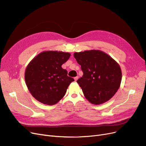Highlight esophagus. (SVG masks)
I'll list each match as a JSON object with an SVG mask.
<instances>
[{"label":"esophagus","mask_w":146,"mask_h":146,"mask_svg":"<svg viewBox=\"0 0 146 146\" xmlns=\"http://www.w3.org/2000/svg\"><path fill=\"white\" fill-rule=\"evenodd\" d=\"M78 79H79V77H78V76H76V77H75V78H74V80H75L76 81Z\"/></svg>","instance_id":"1"}]
</instances>
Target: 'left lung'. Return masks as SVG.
<instances>
[{
    "instance_id": "left-lung-1",
    "label": "left lung",
    "mask_w": 146,
    "mask_h": 146,
    "mask_svg": "<svg viewBox=\"0 0 146 146\" xmlns=\"http://www.w3.org/2000/svg\"><path fill=\"white\" fill-rule=\"evenodd\" d=\"M83 73L77 82L88 100L94 105L106 102L115 94L122 79L119 65L100 50L74 52Z\"/></svg>"
}]
</instances>
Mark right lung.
Wrapping results in <instances>:
<instances>
[{
  "label": "right lung",
  "mask_w": 146,
  "mask_h": 146,
  "mask_svg": "<svg viewBox=\"0 0 146 146\" xmlns=\"http://www.w3.org/2000/svg\"><path fill=\"white\" fill-rule=\"evenodd\" d=\"M70 54L57 51H44L35 57L27 67L25 80L34 98L44 104H57L65 95L74 80L61 67Z\"/></svg>",
  "instance_id": "right-lung-1"
}]
</instances>
